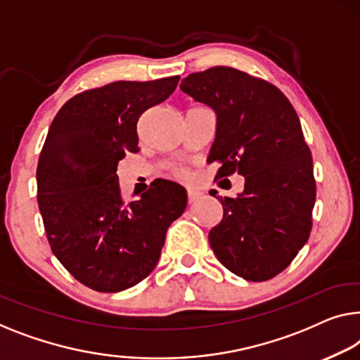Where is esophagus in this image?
I'll return each mask as SVG.
<instances>
[{"instance_id":"34e87169","label":"esophagus","mask_w":360,"mask_h":360,"mask_svg":"<svg viewBox=\"0 0 360 360\" xmlns=\"http://www.w3.org/2000/svg\"><path fill=\"white\" fill-rule=\"evenodd\" d=\"M198 197H200V194L197 191H187V203H194Z\"/></svg>"}]
</instances>
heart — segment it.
Instances as JSON below:
<instances>
[{"label": "heart", "instance_id": "heart-1", "mask_svg": "<svg viewBox=\"0 0 360 360\" xmlns=\"http://www.w3.org/2000/svg\"><path fill=\"white\" fill-rule=\"evenodd\" d=\"M174 174L179 176V178H186V176H187L184 168H176V169H174Z\"/></svg>", "mask_w": 360, "mask_h": 360}]
</instances>
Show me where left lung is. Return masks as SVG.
Returning a JSON list of instances; mask_svg holds the SVG:
<instances>
[{
    "label": "left lung",
    "instance_id": "8db88e82",
    "mask_svg": "<svg viewBox=\"0 0 360 360\" xmlns=\"http://www.w3.org/2000/svg\"><path fill=\"white\" fill-rule=\"evenodd\" d=\"M182 92L218 116L214 179L244 176V192L217 197L223 218L208 233L217 259L248 281L275 278L307 243L317 195L312 153L296 110L280 89L228 66L189 74Z\"/></svg>",
    "mask_w": 360,
    "mask_h": 360
}]
</instances>
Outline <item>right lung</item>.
I'll use <instances>...</instances> for the list:
<instances>
[{"label":"right lung","instance_id":"obj_1","mask_svg":"<svg viewBox=\"0 0 360 360\" xmlns=\"http://www.w3.org/2000/svg\"><path fill=\"white\" fill-rule=\"evenodd\" d=\"M179 79L84 90L48 131L37 166L46 239L61 265L94 291H124L146 280L166 231L186 210V191L176 182L155 181L139 200H126L116 174L117 162L139 152V117L168 98Z\"/></svg>","mask_w":360,"mask_h":360}]
</instances>
